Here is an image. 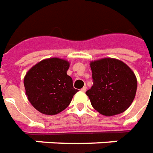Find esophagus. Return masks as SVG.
Returning <instances> with one entry per match:
<instances>
[{
	"instance_id": "34e87169",
	"label": "esophagus",
	"mask_w": 153,
	"mask_h": 153,
	"mask_svg": "<svg viewBox=\"0 0 153 153\" xmlns=\"http://www.w3.org/2000/svg\"><path fill=\"white\" fill-rule=\"evenodd\" d=\"M86 90H87V87H86V86H84V87L81 89V91H82V92H85Z\"/></svg>"
}]
</instances>
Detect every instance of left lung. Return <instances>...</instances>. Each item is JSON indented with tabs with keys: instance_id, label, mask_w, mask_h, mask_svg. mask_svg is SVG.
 <instances>
[{
	"instance_id": "left-lung-1",
	"label": "left lung",
	"mask_w": 153,
	"mask_h": 153,
	"mask_svg": "<svg viewBox=\"0 0 153 153\" xmlns=\"http://www.w3.org/2000/svg\"><path fill=\"white\" fill-rule=\"evenodd\" d=\"M93 85L85 94L100 114L111 117L122 113L133 102L137 79L122 61L104 58L90 62Z\"/></svg>"
}]
</instances>
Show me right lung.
<instances>
[{
	"label": "right lung",
	"mask_w": 153,
	"mask_h": 153,
	"mask_svg": "<svg viewBox=\"0 0 153 153\" xmlns=\"http://www.w3.org/2000/svg\"><path fill=\"white\" fill-rule=\"evenodd\" d=\"M68 61L59 58L41 60L28 70L23 84L27 100L38 112L55 115L70 104L78 90L67 74Z\"/></svg>",
	"instance_id": "add662e5"
}]
</instances>
